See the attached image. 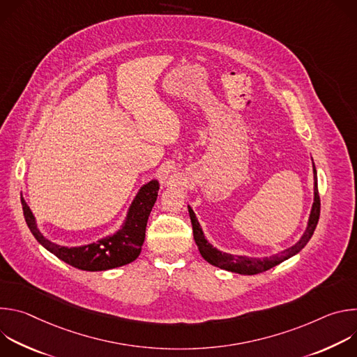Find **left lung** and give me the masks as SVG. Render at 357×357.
I'll use <instances>...</instances> for the list:
<instances>
[{"label":"left lung","instance_id":"1","mask_svg":"<svg viewBox=\"0 0 357 357\" xmlns=\"http://www.w3.org/2000/svg\"><path fill=\"white\" fill-rule=\"evenodd\" d=\"M312 171H314V203H312L307 227H305L303 234L301 236V238L294 245H291L287 250H282L281 252L274 254V256H270V257L259 259V257L240 256V254L225 252V251L219 250L218 247H213L209 243V240L206 238L205 233H203L195 212L188 205V211H189V216H190V222H192V229H193V238H195V243L199 248L200 256L205 259L209 264H212L215 267H219L222 270L236 273V274H241V275H254V274L264 273V271L278 266L280 263L291 259L292 256H295V254H298L305 245H307V243L312 237V234L315 231V227L318 225V220H319L321 200H319V193H318L317 167H315L314 161H312Z\"/></svg>","mask_w":357,"mask_h":357}]
</instances>
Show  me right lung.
Returning <instances> with one entry per match:
<instances>
[{
    "mask_svg": "<svg viewBox=\"0 0 357 357\" xmlns=\"http://www.w3.org/2000/svg\"><path fill=\"white\" fill-rule=\"evenodd\" d=\"M160 182L151 179L144 183L132 199L127 216L113 234L82 245H61L46 238L38 227L36 219L24 197H21L25 222L38 240L49 252L83 271H106L132 263L139 256L145 238V229L149 213L155 205Z\"/></svg>",
    "mask_w": 357,
    "mask_h": 357,
    "instance_id": "1",
    "label": "right lung"
}]
</instances>
